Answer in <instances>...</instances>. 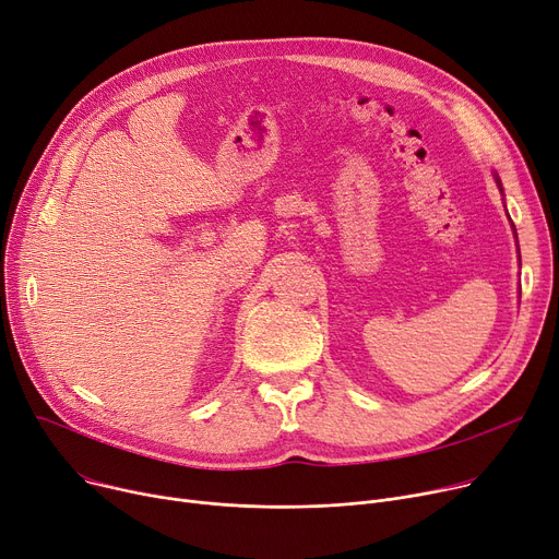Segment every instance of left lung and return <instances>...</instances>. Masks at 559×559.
<instances>
[{"label": "left lung", "mask_w": 559, "mask_h": 559, "mask_svg": "<svg viewBox=\"0 0 559 559\" xmlns=\"http://www.w3.org/2000/svg\"><path fill=\"white\" fill-rule=\"evenodd\" d=\"M491 176H495V180H497V185H499V189H501V193H503V185H501V178H499V174H491ZM516 235V233H514Z\"/></svg>", "instance_id": "left-lung-1"}]
</instances>
